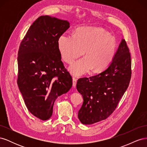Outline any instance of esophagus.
I'll return each mask as SVG.
<instances>
[{"instance_id": "obj_1", "label": "esophagus", "mask_w": 147, "mask_h": 147, "mask_svg": "<svg viewBox=\"0 0 147 147\" xmlns=\"http://www.w3.org/2000/svg\"><path fill=\"white\" fill-rule=\"evenodd\" d=\"M72 80H73V86L75 87L76 86V84H77V79L75 77L72 78Z\"/></svg>"}]
</instances>
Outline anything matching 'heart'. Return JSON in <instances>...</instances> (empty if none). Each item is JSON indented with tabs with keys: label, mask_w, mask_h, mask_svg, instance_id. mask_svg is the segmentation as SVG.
I'll return each instance as SVG.
<instances>
[{
	"label": "heart",
	"mask_w": 147,
	"mask_h": 147,
	"mask_svg": "<svg viewBox=\"0 0 147 147\" xmlns=\"http://www.w3.org/2000/svg\"><path fill=\"white\" fill-rule=\"evenodd\" d=\"M57 46L63 59L71 63L70 72L80 75L91 69L92 72L103 70L112 61L117 49L115 39L104 29L98 28H83L76 30L74 35L62 34L57 40Z\"/></svg>",
	"instance_id": "obj_1"
}]
</instances>
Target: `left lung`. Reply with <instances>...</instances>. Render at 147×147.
Returning <instances> with one entry per match:
<instances>
[{
    "mask_svg": "<svg viewBox=\"0 0 147 147\" xmlns=\"http://www.w3.org/2000/svg\"><path fill=\"white\" fill-rule=\"evenodd\" d=\"M131 77V55L122 39L107 67L94 76L78 80L77 89L83 98L78 115L80 122L92 124L108 118L127 89Z\"/></svg>",
    "mask_w": 147,
    "mask_h": 147,
    "instance_id": "left-lung-1",
    "label": "left lung"
}]
</instances>
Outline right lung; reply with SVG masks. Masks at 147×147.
Instances as JSON below:
<instances>
[{"mask_svg": "<svg viewBox=\"0 0 147 147\" xmlns=\"http://www.w3.org/2000/svg\"><path fill=\"white\" fill-rule=\"evenodd\" d=\"M69 27L66 20L41 16L20 44L17 83L29 112L42 120L51 118L57 97L72 86L57 46L59 37Z\"/></svg>", "mask_w": 147, "mask_h": 147, "instance_id": "1", "label": "right lung"}]
</instances>
